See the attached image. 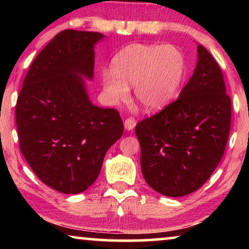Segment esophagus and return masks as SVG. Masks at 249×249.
I'll use <instances>...</instances> for the list:
<instances>
[{"label": "esophagus", "mask_w": 249, "mask_h": 249, "mask_svg": "<svg viewBox=\"0 0 249 249\" xmlns=\"http://www.w3.org/2000/svg\"><path fill=\"white\" fill-rule=\"evenodd\" d=\"M136 126V121H135L133 117H128L124 122V127L126 130H133Z\"/></svg>", "instance_id": "obj_1"}]
</instances>
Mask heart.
<instances>
[{
    "instance_id": "obj_1",
    "label": "heart",
    "mask_w": 249,
    "mask_h": 249,
    "mask_svg": "<svg viewBox=\"0 0 249 249\" xmlns=\"http://www.w3.org/2000/svg\"><path fill=\"white\" fill-rule=\"evenodd\" d=\"M113 71H105L103 89L113 103L127 98L134 86V98L148 112L170 104L178 93L185 72V59L174 45L133 44L115 54Z\"/></svg>"
}]
</instances>
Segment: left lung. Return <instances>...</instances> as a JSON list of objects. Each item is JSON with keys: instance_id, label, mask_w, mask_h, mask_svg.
I'll use <instances>...</instances> for the list:
<instances>
[{"instance_id": "1", "label": "left lung", "mask_w": 249, "mask_h": 249, "mask_svg": "<svg viewBox=\"0 0 249 249\" xmlns=\"http://www.w3.org/2000/svg\"><path fill=\"white\" fill-rule=\"evenodd\" d=\"M231 109L220 67L197 45L195 72L179 98L135 127L142 172L149 187L171 197L202 187L224 154Z\"/></svg>"}]
</instances>
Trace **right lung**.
<instances>
[{
  "label": "right lung",
  "mask_w": 249,
  "mask_h": 249,
  "mask_svg": "<svg viewBox=\"0 0 249 249\" xmlns=\"http://www.w3.org/2000/svg\"><path fill=\"white\" fill-rule=\"evenodd\" d=\"M103 34L66 29L37 54L16 103L19 148L36 176L66 195L86 191L98 178L107 149L122 137L114 108L91 102L94 46Z\"/></svg>",
  "instance_id": "1"
}]
</instances>
